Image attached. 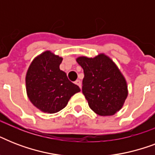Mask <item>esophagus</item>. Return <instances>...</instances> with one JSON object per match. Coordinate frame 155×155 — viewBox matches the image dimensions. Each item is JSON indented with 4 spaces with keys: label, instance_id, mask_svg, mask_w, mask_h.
<instances>
[{
    "label": "esophagus",
    "instance_id": "34e87169",
    "mask_svg": "<svg viewBox=\"0 0 155 155\" xmlns=\"http://www.w3.org/2000/svg\"><path fill=\"white\" fill-rule=\"evenodd\" d=\"M75 84H77L78 86H79V87H80V88H81V81H80V80H76V81H75Z\"/></svg>",
    "mask_w": 155,
    "mask_h": 155
}]
</instances>
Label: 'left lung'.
Listing matches in <instances>:
<instances>
[{"mask_svg":"<svg viewBox=\"0 0 155 155\" xmlns=\"http://www.w3.org/2000/svg\"><path fill=\"white\" fill-rule=\"evenodd\" d=\"M76 61L84 69L82 92L90 108L100 116L115 114L128 96L127 84L117 67L104 54Z\"/></svg>","mask_w":155,"mask_h":155,"instance_id":"obj_1","label":"left lung"}]
</instances>
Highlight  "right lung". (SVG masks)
I'll return each mask as SVG.
<instances>
[{
  "label": "right lung",
  "mask_w": 155,
  "mask_h": 155,
  "mask_svg": "<svg viewBox=\"0 0 155 155\" xmlns=\"http://www.w3.org/2000/svg\"><path fill=\"white\" fill-rule=\"evenodd\" d=\"M63 58L45 51L33 60L25 76L26 92L34 105L44 113H57L80 88L59 69Z\"/></svg>",
  "instance_id": "right-lung-1"
}]
</instances>
